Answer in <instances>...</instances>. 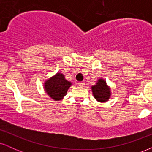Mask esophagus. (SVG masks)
Here are the masks:
<instances>
[{
	"label": "esophagus",
	"instance_id": "34e87169",
	"mask_svg": "<svg viewBox=\"0 0 152 152\" xmlns=\"http://www.w3.org/2000/svg\"><path fill=\"white\" fill-rule=\"evenodd\" d=\"M78 86H81V87H83V86H85V83L83 81L79 82V83H78Z\"/></svg>",
	"mask_w": 152,
	"mask_h": 152
}]
</instances>
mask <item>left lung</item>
Wrapping results in <instances>:
<instances>
[{
	"label": "left lung",
	"instance_id": "8db88e82",
	"mask_svg": "<svg viewBox=\"0 0 152 152\" xmlns=\"http://www.w3.org/2000/svg\"><path fill=\"white\" fill-rule=\"evenodd\" d=\"M91 91L94 97L99 102H107L111 95V88L104 78H99L96 85L91 86Z\"/></svg>",
	"mask_w": 152,
	"mask_h": 152
}]
</instances>
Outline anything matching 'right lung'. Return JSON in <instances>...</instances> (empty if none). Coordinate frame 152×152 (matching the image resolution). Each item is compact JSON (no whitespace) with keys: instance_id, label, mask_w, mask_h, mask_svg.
I'll return each mask as SVG.
<instances>
[{"instance_id":"add662e5","label":"right lung","mask_w":152,"mask_h":152,"mask_svg":"<svg viewBox=\"0 0 152 152\" xmlns=\"http://www.w3.org/2000/svg\"><path fill=\"white\" fill-rule=\"evenodd\" d=\"M72 85L67 81L64 75L58 72L53 76L47 79L44 83L45 91L54 101H60L67 94V91Z\"/></svg>"}]
</instances>
